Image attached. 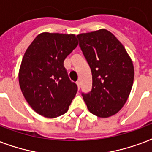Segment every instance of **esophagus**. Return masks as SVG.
Returning <instances> with one entry per match:
<instances>
[{"label": "esophagus", "mask_w": 152, "mask_h": 152, "mask_svg": "<svg viewBox=\"0 0 152 152\" xmlns=\"http://www.w3.org/2000/svg\"><path fill=\"white\" fill-rule=\"evenodd\" d=\"M76 85H77V88H78V90H80V82H76Z\"/></svg>", "instance_id": "1"}]
</instances>
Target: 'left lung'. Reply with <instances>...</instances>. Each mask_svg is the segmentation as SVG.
<instances>
[{
    "instance_id": "1",
    "label": "left lung",
    "mask_w": 152,
    "mask_h": 152,
    "mask_svg": "<svg viewBox=\"0 0 152 152\" xmlns=\"http://www.w3.org/2000/svg\"><path fill=\"white\" fill-rule=\"evenodd\" d=\"M76 37L92 74L91 91L82 93L88 110L99 118L114 115L125 105L132 89V60L122 44L107 30Z\"/></svg>"
}]
</instances>
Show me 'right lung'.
Segmentation results:
<instances>
[{
  "instance_id": "right-lung-1",
  "label": "right lung",
  "mask_w": 152,
  "mask_h": 152,
  "mask_svg": "<svg viewBox=\"0 0 152 152\" xmlns=\"http://www.w3.org/2000/svg\"><path fill=\"white\" fill-rule=\"evenodd\" d=\"M77 45L75 34L44 32L25 52L19 72L20 89L40 115L54 118L69 110L77 86L69 80L64 61Z\"/></svg>"
}]
</instances>
